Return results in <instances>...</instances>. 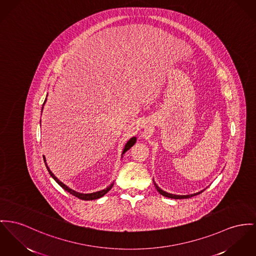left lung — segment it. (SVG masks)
<instances>
[{
	"instance_id": "1",
	"label": "left lung",
	"mask_w": 256,
	"mask_h": 256,
	"mask_svg": "<svg viewBox=\"0 0 256 256\" xmlns=\"http://www.w3.org/2000/svg\"><path fill=\"white\" fill-rule=\"evenodd\" d=\"M154 186L156 188V190L161 194V195H163V196H165V197H168V198H170V199H186V198H190V197H193V196H195V195H197V194H200L201 192H203L204 190H201V191H199V192H197V193H193V194H188V195H176V194H172V193H169V192H166V191H164L163 189H161V188H159L156 184H155V182H154Z\"/></svg>"
}]
</instances>
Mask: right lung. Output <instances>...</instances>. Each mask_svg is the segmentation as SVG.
<instances>
[{
    "instance_id": "add662e5",
    "label": "right lung",
    "mask_w": 256,
    "mask_h": 256,
    "mask_svg": "<svg viewBox=\"0 0 256 256\" xmlns=\"http://www.w3.org/2000/svg\"><path fill=\"white\" fill-rule=\"evenodd\" d=\"M46 97H48V95H46ZM46 102V100H44V102L42 104V110H44V104ZM136 136H132L127 142H126V144H125V146H124V148H123V150H122V154H121V158L123 157V155L125 154V152H127V150H129L135 144H136ZM44 164H46V169L48 170V172H50V174L52 176V178L61 186V188H63V189H65L66 191H68V193H70L72 195H74V196H76V197H78V198H80V199H82V200H86V201H88V200H96V199H99V198H101L102 197L104 194H106L114 186V182H112L108 186H106V188H104V189H102V190H99V191H96V192H92V193H82V192H78V191H76V190H74V189H72V188H68L67 186L65 184H63L62 182H60L56 176H55V174L52 172L50 169L48 168V164H46V157L44 156Z\"/></svg>"
}]
</instances>
